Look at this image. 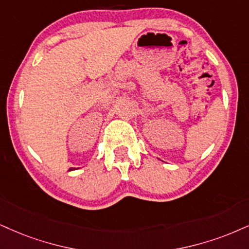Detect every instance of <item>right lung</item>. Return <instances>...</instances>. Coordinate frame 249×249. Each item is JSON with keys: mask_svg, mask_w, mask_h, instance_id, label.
I'll use <instances>...</instances> for the list:
<instances>
[{"mask_svg": "<svg viewBox=\"0 0 249 249\" xmlns=\"http://www.w3.org/2000/svg\"><path fill=\"white\" fill-rule=\"evenodd\" d=\"M72 170H76V168H72V167H70V170H69V171H72Z\"/></svg>", "mask_w": 249, "mask_h": 249, "instance_id": "1", "label": "right lung"}]
</instances>
